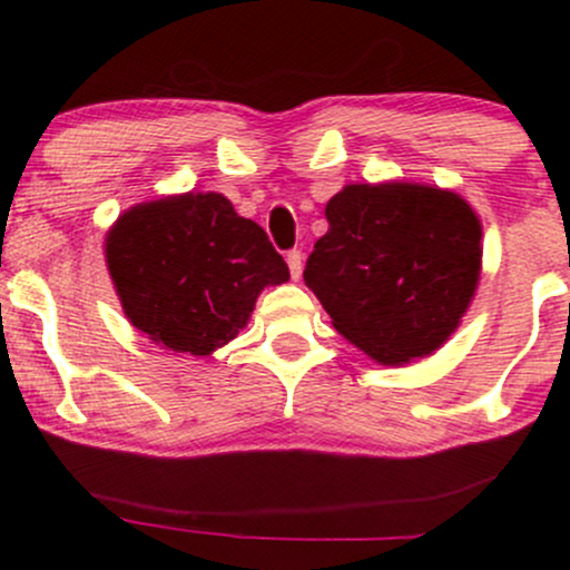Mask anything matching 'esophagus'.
<instances>
[{
  "label": "esophagus",
  "instance_id": "obj_1",
  "mask_svg": "<svg viewBox=\"0 0 570 570\" xmlns=\"http://www.w3.org/2000/svg\"><path fill=\"white\" fill-rule=\"evenodd\" d=\"M286 263H289L292 278H299V273H303V252H299V248H292V252L286 254Z\"/></svg>",
  "mask_w": 570,
  "mask_h": 570
}]
</instances>
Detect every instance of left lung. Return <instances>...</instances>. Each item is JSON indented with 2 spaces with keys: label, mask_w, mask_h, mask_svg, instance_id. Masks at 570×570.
I'll use <instances>...</instances> for the list:
<instances>
[{
  "label": "left lung",
  "mask_w": 570,
  "mask_h": 570,
  "mask_svg": "<svg viewBox=\"0 0 570 570\" xmlns=\"http://www.w3.org/2000/svg\"><path fill=\"white\" fill-rule=\"evenodd\" d=\"M326 219L303 278L340 335L383 364L440 348L480 281L472 206L436 187L348 185Z\"/></svg>",
  "instance_id": "8db88e82"
}]
</instances>
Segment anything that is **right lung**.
Returning <instances> with one entry per match:
<instances>
[{
  "instance_id": "right-lung-1",
  "label": "right lung",
  "mask_w": 570,
  "mask_h": 570,
  "mask_svg": "<svg viewBox=\"0 0 570 570\" xmlns=\"http://www.w3.org/2000/svg\"><path fill=\"white\" fill-rule=\"evenodd\" d=\"M107 265L130 324L193 356L230 343L263 286L289 278L263 227L217 193L130 208L107 235Z\"/></svg>"
}]
</instances>
